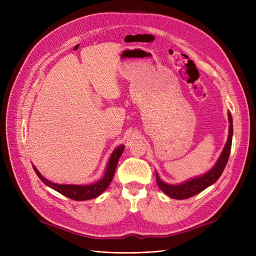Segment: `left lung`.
<instances>
[{"label": "left lung", "mask_w": 256, "mask_h": 256, "mask_svg": "<svg viewBox=\"0 0 256 256\" xmlns=\"http://www.w3.org/2000/svg\"><path fill=\"white\" fill-rule=\"evenodd\" d=\"M228 115V122H230L228 141L226 145H224V148L220 154V157L218 158V160H216V164L209 170L208 172H206L205 174L200 176L190 178V180L177 184H168L164 182L160 178L159 174L156 173L157 184L166 196L176 200L189 198L193 196L198 194V193L202 192L203 190L208 188L209 186L214 184L216 180H219V177L222 175L228 161L230 152L232 148V138H233V118H232V115L230 112Z\"/></svg>", "instance_id": "obj_1"}]
</instances>
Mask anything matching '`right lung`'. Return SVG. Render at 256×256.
Returning a JSON list of instances; mask_svg holds the SVG:
<instances>
[{"label":"right lung","mask_w":256,"mask_h":256,"mask_svg":"<svg viewBox=\"0 0 256 256\" xmlns=\"http://www.w3.org/2000/svg\"><path fill=\"white\" fill-rule=\"evenodd\" d=\"M125 150V145H120L116 147V148L112 152L111 156L108 161V164L106 168V172L102 176V180H97L94 184H56L48 180L47 178H44L38 170L33 166V168L37 176L40 178V180L46 184L50 187L51 189L58 191L60 194H63L69 198L74 200H88L95 198L102 194V192L106 191V189L109 187L113 176L115 173L116 166H118V160L122 156V154Z\"/></svg>","instance_id":"add662e5"}]
</instances>
